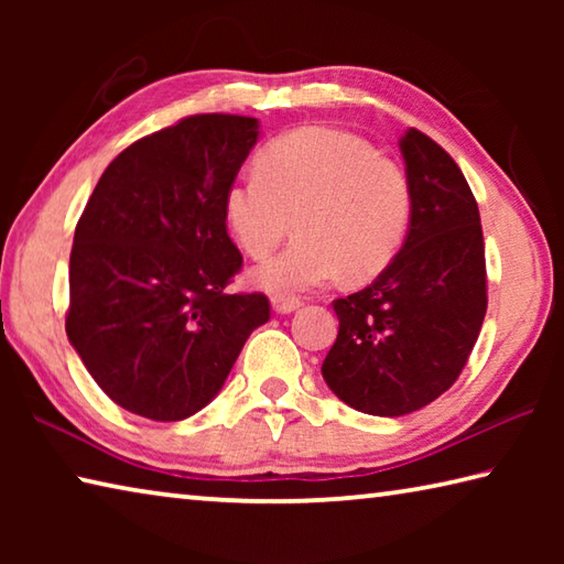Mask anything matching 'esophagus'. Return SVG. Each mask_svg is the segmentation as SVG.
I'll return each mask as SVG.
<instances>
[{"instance_id":"obj_1","label":"esophagus","mask_w":564,"mask_h":564,"mask_svg":"<svg viewBox=\"0 0 564 564\" xmlns=\"http://www.w3.org/2000/svg\"><path fill=\"white\" fill-rule=\"evenodd\" d=\"M271 308L275 313H281V316H285V313H293L301 308V301L293 299V295H273L271 299Z\"/></svg>"}]
</instances>
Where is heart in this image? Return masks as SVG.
<instances>
[{
    "label": "heart",
    "mask_w": 564,
    "mask_h": 564,
    "mask_svg": "<svg viewBox=\"0 0 564 564\" xmlns=\"http://www.w3.org/2000/svg\"><path fill=\"white\" fill-rule=\"evenodd\" d=\"M413 194L405 171L348 131L303 127L261 151L259 169L228 184L224 218L236 243L259 259L289 234L285 251L256 263L248 281L271 295H295L348 281H370L405 241Z\"/></svg>",
    "instance_id": "b5f03b06"
}]
</instances>
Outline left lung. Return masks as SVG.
I'll use <instances>...</instances> for the list:
<instances>
[{
  "mask_svg": "<svg viewBox=\"0 0 564 564\" xmlns=\"http://www.w3.org/2000/svg\"><path fill=\"white\" fill-rule=\"evenodd\" d=\"M400 154L413 194L405 243L368 289L333 301L340 326L321 368L343 403L380 417L443 395L488 311L480 212L460 166L417 129Z\"/></svg>",
  "mask_w": 564,
  "mask_h": 564,
  "instance_id": "8db88e82",
  "label": "left lung"
}]
</instances>
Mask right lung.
<instances>
[{
    "label": "right lung",
    "mask_w": 564,
    "mask_h": 564,
    "mask_svg": "<svg viewBox=\"0 0 564 564\" xmlns=\"http://www.w3.org/2000/svg\"><path fill=\"white\" fill-rule=\"evenodd\" d=\"M256 141L259 119H181L123 149L76 224L66 336L133 415L174 423L198 413L269 321L263 293L226 291L243 259L224 194Z\"/></svg>",
    "instance_id": "add662e5"
}]
</instances>
